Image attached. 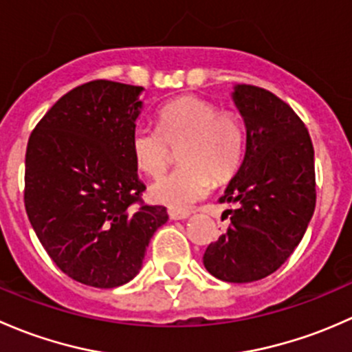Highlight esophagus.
<instances>
[{
    "label": "esophagus",
    "instance_id": "34e87169",
    "mask_svg": "<svg viewBox=\"0 0 352 352\" xmlns=\"http://www.w3.org/2000/svg\"><path fill=\"white\" fill-rule=\"evenodd\" d=\"M190 217L188 212H177V210H169V219L171 220H186Z\"/></svg>",
    "mask_w": 352,
    "mask_h": 352
}]
</instances>
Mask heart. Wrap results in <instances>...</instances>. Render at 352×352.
Returning <instances> with one entry per match:
<instances>
[{"instance_id": "b5f03b06", "label": "heart", "mask_w": 352, "mask_h": 352, "mask_svg": "<svg viewBox=\"0 0 352 352\" xmlns=\"http://www.w3.org/2000/svg\"><path fill=\"white\" fill-rule=\"evenodd\" d=\"M173 149L183 166L152 183L149 198L184 212L208 195L212 179L223 183L234 175L244 154V129L235 115L219 113L208 101L179 98L161 108L157 129L137 125L130 137L133 162L147 176L164 171Z\"/></svg>"}]
</instances>
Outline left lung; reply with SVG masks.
I'll return each instance as SVG.
<instances>
[{
    "label": "left lung",
    "instance_id": "obj_1",
    "mask_svg": "<svg viewBox=\"0 0 352 352\" xmlns=\"http://www.w3.org/2000/svg\"><path fill=\"white\" fill-rule=\"evenodd\" d=\"M232 100L245 126V152L220 201L235 203L230 226L203 254L212 276L263 280L292 256L315 210L314 146L298 115L273 93L235 85Z\"/></svg>",
    "mask_w": 352,
    "mask_h": 352
}]
</instances>
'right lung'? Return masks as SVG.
I'll return each instance as SVG.
<instances>
[{"label": "right lung", "mask_w": 352, "mask_h": 352, "mask_svg": "<svg viewBox=\"0 0 352 352\" xmlns=\"http://www.w3.org/2000/svg\"><path fill=\"white\" fill-rule=\"evenodd\" d=\"M144 88L91 81L43 115L25 155V208L38 241L63 273L115 288L139 274L164 206L137 205L139 179L130 137Z\"/></svg>", "instance_id": "obj_1"}]
</instances>
